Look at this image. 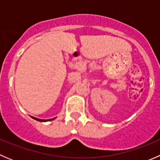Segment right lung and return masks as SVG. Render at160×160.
<instances>
[{
  "mask_svg": "<svg viewBox=\"0 0 160 160\" xmlns=\"http://www.w3.org/2000/svg\"><path fill=\"white\" fill-rule=\"evenodd\" d=\"M31 117L33 119H35V120L36 121H38V122H48V121H52L53 120V119H55L56 118H52V119H48V120H43V119H39V118H35V117H32V116H31Z\"/></svg>",
  "mask_w": 160,
  "mask_h": 160,
  "instance_id": "add662e5",
  "label": "right lung"
}]
</instances>
